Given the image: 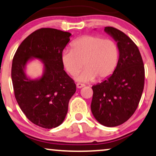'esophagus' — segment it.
Wrapping results in <instances>:
<instances>
[{"mask_svg": "<svg viewBox=\"0 0 156 156\" xmlns=\"http://www.w3.org/2000/svg\"><path fill=\"white\" fill-rule=\"evenodd\" d=\"M84 86H85V85H84V84H83V83H78L76 84V87L78 88V89H81V88L84 87Z\"/></svg>", "mask_w": 156, "mask_h": 156, "instance_id": "obj_1", "label": "esophagus"}]
</instances>
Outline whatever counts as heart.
I'll return each mask as SVG.
<instances>
[{
  "label": "heart",
  "mask_w": 156,
  "mask_h": 156,
  "mask_svg": "<svg viewBox=\"0 0 156 156\" xmlns=\"http://www.w3.org/2000/svg\"><path fill=\"white\" fill-rule=\"evenodd\" d=\"M120 51L115 41L97 35H83L71 44V50H64L61 60L64 67L75 76L83 67L85 69L76 77L78 81L89 82L95 78L107 79L119 65Z\"/></svg>",
  "instance_id": "heart-1"
}]
</instances>
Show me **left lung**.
Returning <instances> with one entry per match:
<instances>
[{
    "mask_svg": "<svg viewBox=\"0 0 156 156\" xmlns=\"http://www.w3.org/2000/svg\"><path fill=\"white\" fill-rule=\"evenodd\" d=\"M117 42L119 65L111 76L92 86L91 110L100 124L117 126L130 119L141 99L144 83V67L141 54L130 37L119 30L105 27Z\"/></svg>",
    "mask_w": 156,
    "mask_h": 156,
    "instance_id": "obj_1",
    "label": "left lung"
}]
</instances>
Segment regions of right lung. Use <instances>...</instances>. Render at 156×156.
<instances>
[{"instance_id": "obj_1", "label": "right lung", "mask_w": 156, "mask_h": 156, "mask_svg": "<svg viewBox=\"0 0 156 156\" xmlns=\"http://www.w3.org/2000/svg\"><path fill=\"white\" fill-rule=\"evenodd\" d=\"M70 36L68 32L41 28L22 41L13 58L12 79L16 102L26 117L42 128L53 129L63 123L76 91L61 60ZM33 58L44 64L42 76L35 80L26 74V66Z\"/></svg>"}]
</instances>
